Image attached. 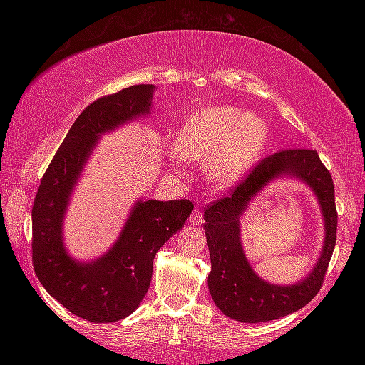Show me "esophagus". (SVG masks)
Listing matches in <instances>:
<instances>
[{
  "mask_svg": "<svg viewBox=\"0 0 365 365\" xmlns=\"http://www.w3.org/2000/svg\"><path fill=\"white\" fill-rule=\"evenodd\" d=\"M202 222H205V217H202L201 209L200 207H195L193 212H191V215H190V224L197 227V225H201Z\"/></svg>",
  "mask_w": 365,
  "mask_h": 365,
  "instance_id": "obj_1",
  "label": "esophagus"
}]
</instances>
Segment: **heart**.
Wrapping results in <instances>:
<instances>
[{"instance_id":"heart-1","label":"heart","mask_w":365,"mask_h":365,"mask_svg":"<svg viewBox=\"0 0 365 365\" xmlns=\"http://www.w3.org/2000/svg\"><path fill=\"white\" fill-rule=\"evenodd\" d=\"M267 125L256 114L232 106L196 110L178 128L174 150L183 159L211 158V175L222 187L242 177L262 151Z\"/></svg>"}]
</instances>
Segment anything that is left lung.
<instances>
[{
  "label": "left lung",
  "mask_w": 365,
  "mask_h": 365,
  "mask_svg": "<svg viewBox=\"0 0 365 365\" xmlns=\"http://www.w3.org/2000/svg\"><path fill=\"white\" fill-rule=\"evenodd\" d=\"M283 175L298 176L313 188L326 220V242L317 267L302 282L289 287L259 279L245 261L239 242V215L262 186ZM205 220L211 255L207 285L225 316L248 324L285 317L306 306L322 288L336 243L338 212L333 178L316 150H285L261 159L227 196L207 205Z\"/></svg>",
  "instance_id": "obj_1"
}]
</instances>
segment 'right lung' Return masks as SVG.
<instances>
[{
  "label": "right lung",
  "mask_w": 365,
  "mask_h": 365,
  "mask_svg": "<svg viewBox=\"0 0 365 365\" xmlns=\"http://www.w3.org/2000/svg\"><path fill=\"white\" fill-rule=\"evenodd\" d=\"M153 85H133L98 98L73 122L40 182L32 207V262L46 292L90 322H115L138 307L150 288L158 250L183 227L190 200L138 201L113 250L90 264L76 262L63 245L69 196L100 135L148 114Z\"/></svg>",
  "instance_id": "obj_1"
}]
</instances>
